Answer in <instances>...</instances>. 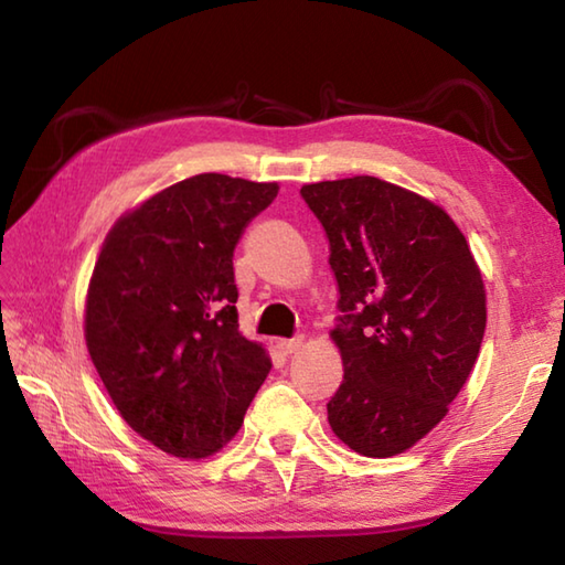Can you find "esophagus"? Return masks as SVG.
<instances>
[{"label":"esophagus","instance_id":"1","mask_svg":"<svg viewBox=\"0 0 565 565\" xmlns=\"http://www.w3.org/2000/svg\"><path fill=\"white\" fill-rule=\"evenodd\" d=\"M276 347H279L281 354H294L303 347V338H291V340H279L276 342Z\"/></svg>","mask_w":565,"mask_h":565}]
</instances>
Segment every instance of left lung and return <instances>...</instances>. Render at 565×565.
I'll list each match as a JSON object with an SVG mask.
<instances>
[{
  "label": "left lung",
  "instance_id": "8db88e82",
  "mask_svg": "<svg viewBox=\"0 0 565 565\" xmlns=\"http://www.w3.org/2000/svg\"><path fill=\"white\" fill-rule=\"evenodd\" d=\"M301 196L330 243L344 379L328 419L364 456L411 449L459 395L486 332L481 271L459 227L435 203L352 177Z\"/></svg>",
  "mask_w": 565,
  "mask_h": 565
}]
</instances>
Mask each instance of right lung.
<instances>
[{
  "label": "right lung",
  "instance_id": "add662e5",
  "mask_svg": "<svg viewBox=\"0 0 565 565\" xmlns=\"http://www.w3.org/2000/svg\"><path fill=\"white\" fill-rule=\"evenodd\" d=\"M276 184L196 174L106 235L84 338L126 423L154 447L201 459L235 437L271 362L237 328L235 247Z\"/></svg>",
  "mask_w": 565,
  "mask_h": 565
}]
</instances>
